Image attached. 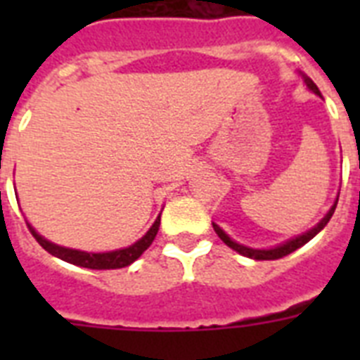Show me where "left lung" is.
<instances>
[{"label": "left lung", "instance_id": "1", "mask_svg": "<svg viewBox=\"0 0 360 360\" xmlns=\"http://www.w3.org/2000/svg\"><path fill=\"white\" fill-rule=\"evenodd\" d=\"M304 78V84H307V87L310 89V91H314L316 95H319L321 97V93H319L318 86L314 84L308 76H302ZM336 203H338V200L335 202V205L329 209V213L325 214L323 219L319 220L318 224L314 226L312 230H308L307 233H302V236H297L295 239H290V240H285L284 245H278V246H274V248H263V250H259V248H250V246H245V245H239V243H236V240L231 239V237H228V233H226L222 228H219V226L214 224L213 222V228L214 231H217V236L220 237V239L224 240L226 245L230 246V248H233L236 252H239L240 256H246V257H252V259H280V257H284L288 256V254H291V252H295L297 248H301L302 245H307L308 240L314 239V237L318 236L319 231L323 230L325 226H327V222L330 220V217H333V213H335V209H336Z\"/></svg>", "mask_w": 360, "mask_h": 360}]
</instances>
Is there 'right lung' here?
Returning <instances> with one entry per match:
<instances>
[{
	"instance_id": "1",
	"label": "right lung",
	"mask_w": 360,
	"mask_h": 360,
	"mask_svg": "<svg viewBox=\"0 0 360 360\" xmlns=\"http://www.w3.org/2000/svg\"><path fill=\"white\" fill-rule=\"evenodd\" d=\"M158 226H160V217H157L155 224L149 228V231L140 240H136L134 245L112 252H82L75 250V248H67V246L53 245V243H50V240L44 239L42 236H39L31 224H27V228H30L31 236L35 237L37 243L44 250L50 252L52 256L59 257V259H63V262L86 269H121L130 265L132 262H136L151 246V243L155 240V237L158 233Z\"/></svg>"
}]
</instances>
